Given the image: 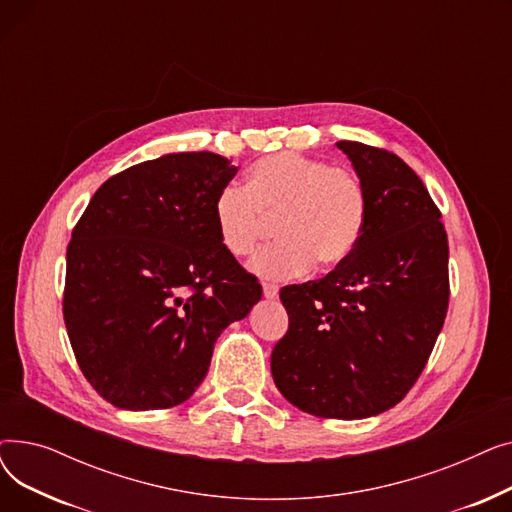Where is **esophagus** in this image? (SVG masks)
Returning <instances> with one entry per match:
<instances>
[{
	"mask_svg": "<svg viewBox=\"0 0 512 512\" xmlns=\"http://www.w3.org/2000/svg\"><path fill=\"white\" fill-rule=\"evenodd\" d=\"M278 292H280V288L276 286V284H263V297L265 299H270V301H274V299H278Z\"/></svg>",
	"mask_w": 512,
	"mask_h": 512,
	"instance_id": "esophagus-1",
	"label": "esophagus"
}]
</instances>
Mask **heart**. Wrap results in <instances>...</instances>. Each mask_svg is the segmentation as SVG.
Returning a JSON list of instances; mask_svg holds the SVG:
<instances>
[{"label":"heart","instance_id":"heart-1","mask_svg":"<svg viewBox=\"0 0 512 512\" xmlns=\"http://www.w3.org/2000/svg\"><path fill=\"white\" fill-rule=\"evenodd\" d=\"M365 213V186L351 168L290 151L257 159L245 188L224 186L213 201L220 242L234 259L251 257L265 220H276L280 240L251 263L255 274L274 280L344 261L361 238Z\"/></svg>","mask_w":512,"mask_h":512}]
</instances>
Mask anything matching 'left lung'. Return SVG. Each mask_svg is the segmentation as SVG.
<instances>
[{
    "mask_svg": "<svg viewBox=\"0 0 512 512\" xmlns=\"http://www.w3.org/2000/svg\"><path fill=\"white\" fill-rule=\"evenodd\" d=\"M336 145L365 186V226L326 278L280 290L288 332L272 351V375L305 413L363 419L398 405L434 351L450 299L448 236L438 205L398 155Z\"/></svg>",
    "mask_w": 512,
    "mask_h": 512,
    "instance_id": "8db88e82",
    "label": "left lung"
}]
</instances>
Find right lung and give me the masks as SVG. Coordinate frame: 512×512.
Instances as JSON below:
<instances>
[{"mask_svg":"<svg viewBox=\"0 0 512 512\" xmlns=\"http://www.w3.org/2000/svg\"><path fill=\"white\" fill-rule=\"evenodd\" d=\"M236 170L209 151L161 155L107 178L76 222L64 321L80 371L114 407L191 398L222 330L261 299L213 218Z\"/></svg>","mask_w":512,"mask_h":512,"instance_id":"1","label":"right lung"}]
</instances>
